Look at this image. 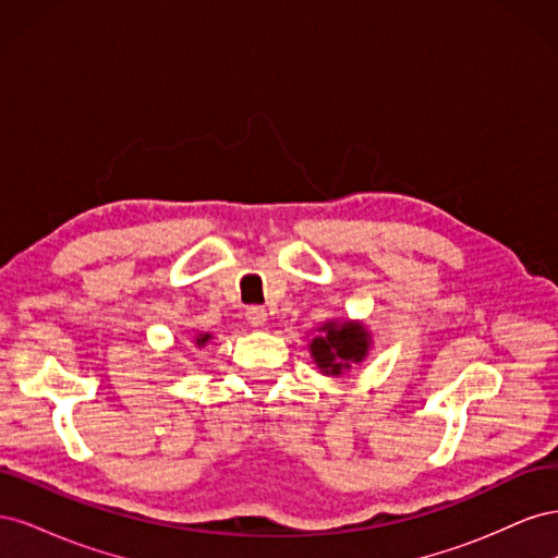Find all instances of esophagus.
<instances>
[{
	"label": "esophagus",
	"instance_id": "34e87169",
	"mask_svg": "<svg viewBox=\"0 0 558 558\" xmlns=\"http://www.w3.org/2000/svg\"><path fill=\"white\" fill-rule=\"evenodd\" d=\"M246 320H248L253 328L260 330V328L267 326V312L263 307H258V305H253V307L246 310Z\"/></svg>",
	"mask_w": 558,
	"mask_h": 558
}]
</instances>
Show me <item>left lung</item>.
I'll return each instance as SVG.
<instances>
[{"label": "left lung", "instance_id": "8db88e82", "mask_svg": "<svg viewBox=\"0 0 558 558\" xmlns=\"http://www.w3.org/2000/svg\"><path fill=\"white\" fill-rule=\"evenodd\" d=\"M310 351L320 373L340 377L351 365L365 361L369 332L359 320H326L312 337Z\"/></svg>", "mask_w": 558, "mask_h": 558}]
</instances>
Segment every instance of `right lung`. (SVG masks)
I'll return each instance as SVG.
<instances>
[{
	"instance_id": "obj_1",
	"label": "right lung",
	"mask_w": 558,
	"mask_h": 558,
	"mask_svg": "<svg viewBox=\"0 0 558 558\" xmlns=\"http://www.w3.org/2000/svg\"><path fill=\"white\" fill-rule=\"evenodd\" d=\"M209 340H211V335H209V332H199V335H195V344H197V347H205Z\"/></svg>"
}]
</instances>
